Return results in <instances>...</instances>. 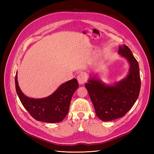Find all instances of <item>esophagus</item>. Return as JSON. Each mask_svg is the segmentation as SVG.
Instances as JSON below:
<instances>
[{
  "label": "esophagus",
  "instance_id": "1",
  "mask_svg": "<svg viewBox=\"0 0 154 154\" xmlns=\"http://www.w3.org/2000/svg\"><path fill=\"white\" fill-rule=\"evenodd\" d=\"M77 80L80 84H83L87 81V76L84 73H81L78 74L77 76Z\"/></svg>",
  "mask_w": 154,
  "mask_h": 154
}]
</instances>
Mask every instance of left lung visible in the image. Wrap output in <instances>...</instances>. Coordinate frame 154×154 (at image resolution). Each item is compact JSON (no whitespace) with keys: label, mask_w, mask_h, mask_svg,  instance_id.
Listing matches in <instances>:
<instances>
[{"label":"left lung","mask_w":154,"mask_h":154,"mask_svg":"<svg viewBox=\"0 0 154 154\" xmlns=\"http://www.w3.org/2000/svg\"><path fill=\"white\" fill-rule=\"evenodd\" d=\"M118 53L130 64L127 76L113 85L91 78L85 87L94 106L97 117L103 122L122 118L132 108L138 98L141 78L138 62L128 46H119Z\"/></svg>","instance_id":"left-lung-1"}]
</instances>
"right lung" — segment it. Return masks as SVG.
Wrapping results in <instances>:
<instances>
[{"instance_id": "add662e5", "label": "right lung", "mask_w": 154, "mask_h": 154, "mask_svg": "<svg viewBox=\"0 0 154 154\" xmlns=\"http://www.w3.org/2000/svg\"><path fill=\"white\" fill-rule=\"evenodd\" d=\"M79 85L76 79L65 82L52 94L44 98L35 99L25 96L18 86L17 72L15 88L18 97L24 108L32 118L45 123H59L68 114L71 100Z\"/></svg>"}]
</instances>
